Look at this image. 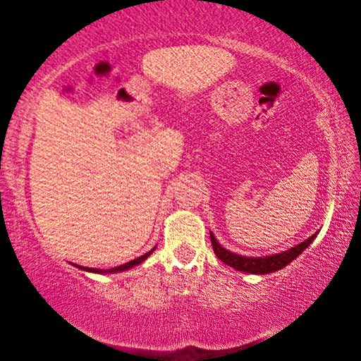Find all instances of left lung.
<instances>
[{
  "instance_id": "left-lung-1",
  "label": "left lung",
  "mask_w": 361,
  "mask_h": 361,
  "mask_svg": "<svg viewBox=\"0 0 361 361\" xmlns=\"http://www.w3.org/2000/svg\"><path fill=\"white\" fill-rule=\"evenodd\" d=\"M315 235H317V232L314 235H310L307 240L299 243V245L286 250V252L274 255V256H266V258H252V256H242L237 253H231V252H228V250L219 245L215 237H213L212 232H210V240L213 245V252H215V255L224 262V264L234 267V269H237V271L248 272V274H261L262 276V274L276 272V271H279V269H282L286 264H290L293 259L298 258V256L301 255L304 250L310 245V243H312Z\"/></svg>"
}]
</instances>
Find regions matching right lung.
<instances>
[{
    "label": "right lung",
    "instance_id": "add662e5",
    "mask_svg": "<svg viewBox=\"0 0 361 361\" xmlns=\"http://www.w3.org/2000/svg\"><path fill=\"white\" fill-rule=\"evenodd\" d=\"M154 252V248L151 250V252H148L146 255H143V256H140V258H137V259H132V261H129V262H126V264H122V266H118V267H111V269H95V267H82V266H78V264H75L76 267H79V269H84V271H87V272H97V274H108V272H121V271H126V269H130V267H133V266H138L140 262H143L146 258H148V256Z\"/></svg>",
    "mask_w": 361,
    "mask_h": 361
}]
</instances>
